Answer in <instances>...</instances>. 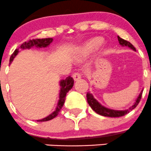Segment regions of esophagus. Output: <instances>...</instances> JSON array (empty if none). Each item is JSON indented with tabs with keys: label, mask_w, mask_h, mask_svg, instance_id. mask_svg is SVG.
Masks as SVG:
<instances>
[{
	"label": "esophagus",
	"mask_w": 151,
	"mask_h": 151,
	"mask_svg": "<svg viewBox=\"0 0 151 151\" xmlns=\"http://www.w3.org/2000/svg\"><path fill=\"white\" fill-rule=\"evenodd\" d=\"M81 76L82 74H80V73L75 72L74 74H73V78H74V80L76 81V80H78L79 79L81 78Z\"/></svg>",
	"instance_id": "esophagus-1"
}]
</instances>
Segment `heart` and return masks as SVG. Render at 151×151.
I'll return each instance as SVG.
<instances>
[{
    "instance_id": "1",
    "label": "heart",
    "mask_w": 151,
    "mask_h": 151,
    "mask_svg": "<svg viewBox=\"0 0 151 151\" xmlns=\"http://www.w3.org/2000/svg\"><path fill=\"white\" fill-rule=\"evenodd\" d=\"M104 40L101 37H95L88 40L83 46L80 48L79 52L80 55H85L90 54L97 50L103 43Z\"/></svg>"
}]
</instances>
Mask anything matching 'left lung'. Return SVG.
Segmentation results:
<instances>
[{
  "instance_id": "left-lung-1",
  "label": "left lung",
  "mask_w": 151,
  "mask_h": 151,
  "mask_svg": "<svg viewBox=\"0 0 151 151\" xmlns=\"http://www.w3.org/2000/svg\"><path fill=\"white\" fill-rule=\"evenodd\" d=\"M117 37L118 41H119V45H120L121 46H126V47L130 48L131 49L134 50V52H136V49L130 42L121 38L119 36H117ZM142 91L143 89L141 91V92L139 93V96H137V98L136 99L135 102H134L133 105H131L130 108H128V109L125 110H114L111 109V108H106V107H105L104 105H102L100 102H98V101L94 98L93 95L91 93H90V92H88L86 96H87V101L88 105H90L91 108L96 114H98L99 115H102V116H108V117H119V116H124V115L128 114L131 110L134 109V108L137 106V105H138L140 99H141Z\"/></svg>"
}]
</instances>
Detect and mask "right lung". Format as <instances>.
<instances>
[{
	"instance_id": "right-lung-1",
	"label": "right lung",
	"mask_w": 151,
	"mask_h": 151,
	"mask_svg": "<svg viewBox=\"0 0 151 151\" xmlns=\"http://www.w3.org/2000/svg\"><path fill=\"white\" fill-rule=\"evenodd\" d=\"M53 41V38H44V39H33V40H30L28 42H25L23 44L20 46V49L23 50V49H30L32 48L35 47L37 49H40V48H46L51 44ZM16 49L14 52H13L12 55H11V58L9 60V64L12 63L13 60L14 59L17 54L20 52L19 49ZM60 86V91H59V99H58V104H57L56 108L55 111L49 114V116H46L45 118H43L41 119H37V122H46V121L51 120V119H54L58 116V113L60 111V109L63 108L64 105V102L65 100V96H66L67 92L69 91L71 88H72L73 86H74V80L71 76L67 77L65 80H61L59 82Z\"/></svg>"
}]
</instances>
